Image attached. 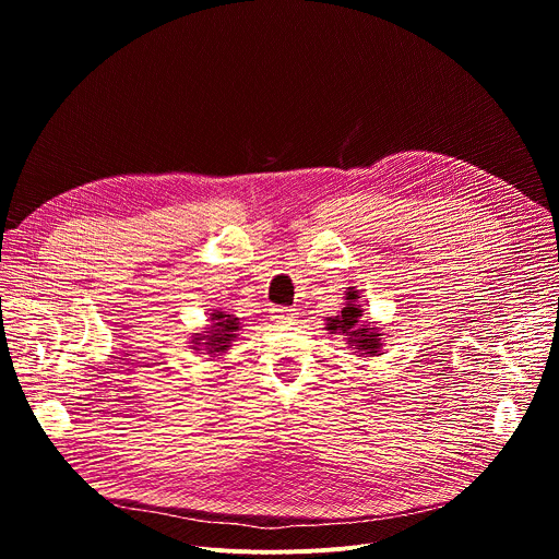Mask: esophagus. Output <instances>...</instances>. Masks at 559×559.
<instances>
[{
    "instance_id": "34e87169",
    "label": "esophagus",
    "mask_w": 559,
    "mask_h": 559,
    "mask_svg": "<svg viewBox=\"0 0 559 559\" xmlns=\"http://www.w3.org/2000/svg\"><path fill=\"white\" fill-rule=\"evenodd\" d=\"M270 316L276 323H294L296 321V311L289 307H272Z\"/></svg>"
}]
</instances>
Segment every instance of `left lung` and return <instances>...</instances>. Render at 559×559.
I'll use <instances>...</instances> for the list:
<instances>
[{
  "label": "left lung",
  "mask_w": 559,
  "mask_h": 559,
  "mask_svg": "<svg viewBox=\"0 0 559 559\" xmlns=\"http://www.w3.org/2000/svg\"><path fill=\"white\" fill-rule=\"evenodd\" d=\"M356 298L358 292H354V287L347 292V307H343L341 316H334V318H328V332L332 334H341L347 338V345L352 349H356L358 354H362L365 358L367 356H376L382 347V332L373 325H367L365 321H360L362 316V309L360 305H356Z\"/></svg>",
  "instance_id": "left-lung-1"
}]
</instances>
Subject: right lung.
Masks as SVG:
<instances>
[{
	"instance_id": "obj_1",
	"label": "right lung",
	"mask_w": 559,
	"mask_h": 559,
	"mask_svg": "<svg viewBox=\"0 0 559 559\" xmlns=\"http://www.w3.org/2000/svg\"><path fill=\"white\" fill-rule=\"evenodd\" d=\"M238 332V318L234 313L214 311L210 313V325L207 332L192 336V349L207 352L210 356L225 354L231 347V341H236Z\"/></svg>"
}]
</instances>
